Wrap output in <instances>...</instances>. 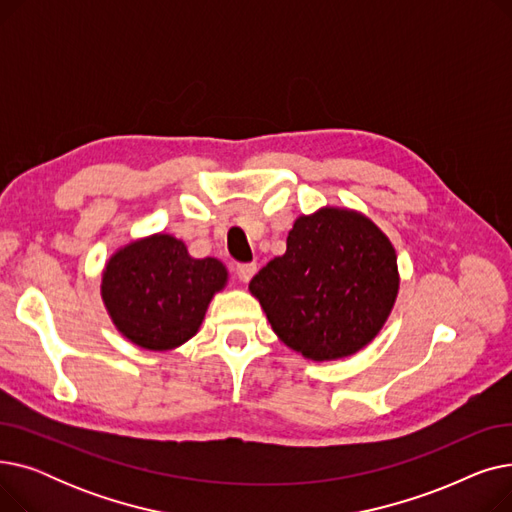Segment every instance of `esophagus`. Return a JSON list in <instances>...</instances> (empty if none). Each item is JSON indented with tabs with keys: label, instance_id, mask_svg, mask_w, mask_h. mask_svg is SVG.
Segmentation results:
<instances>
[{
	"label": "esophagus",
	"instance_id": "1",
	"mask_svg": "<svg viewBox=\"0 0 512 512\" xmlns=\"http://www.w3.org/2000/svg\"><path fill=\"white\" fill-rule=\"evenodd\" d=\"M257 272V265L255 263H240L236 265V276L240 278V282H251V278L255 276Z\"/></svg>",
	"mask_w": 512,
	"mask_h": 512
}]
</instances>
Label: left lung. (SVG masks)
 <instances>
[{
    "instance_id": "1",
    "label": "left lung",
    "mask_w": 512,
    "mask_h": 512,
    "mask_svg": "<svg viewBox=\"0 0 512 512\" xmlns=\"http://www.w3.org/2000/svg\"><path fill=\"white\" fill-rule=\"evenodd\" d=\"M400 286L390 238L367 215L321 207L299 215L249 290L278 338L311 361L359 353L384 328Z\"/></svg>"
}]
</instances>
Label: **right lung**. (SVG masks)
I'll list each match as a JSON object with an SVG mask.
<instances>
[{"label":"right lung","mask_w":512,"mask_h":512,"mask_svg":"<svg viewBox=\"0 0 512 512\" xmlns=\"http://www.w3.org/2000/svg\"><path fill=\"white\" fill-rule=\"evenodd\" d=\"M226 282L222 261L195 259L182 240L159 232L110 257L101 299L126 340L145 351H172L199 332L213 294Z\"/></svg>","instance_id":"1"}]
</instances>
